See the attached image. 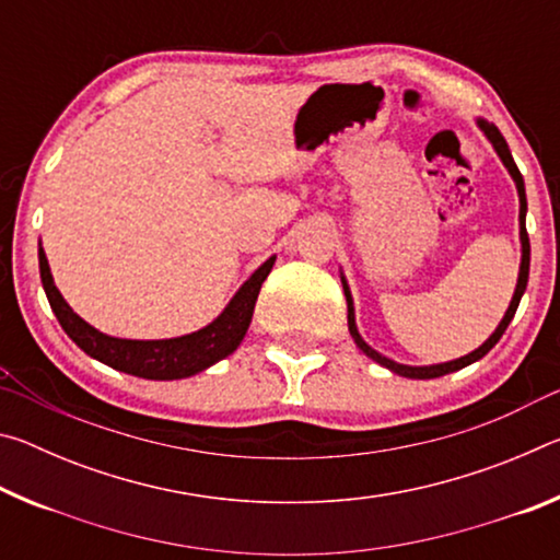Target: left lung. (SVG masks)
Returning a JSON list of instances; mask_svg holds the SVG:
<instances>
[{"label":"left lung","instance_id":"obj_1","mask_svg":"<svg viewBox=\"0 0 560 560\" xmlns=\"http://www.w3.org/2000/svg\"><path fill=\"white\" fill-rule=\"evenodd\" d=\"M477 126L481 128V132H485L487 140L491 145H494L497 155L501 158V163H504V167L509 170L511 179L516 183V192H518V240H521V267H518V279H516V289H514V296H511V303L506 308L504 318H501V324L497 326L494 334H491L485 343H481L477 350H471V353L462 355L457 360H450V363H438V365H402V363H395V360L385 358L377 353L375 348H371L363 340V336L358 334V326H355V308H353V296H350V289H348V281L343 273H340V283H343V293H346V301H348V330L350 336H353L355 346L363 350V353L368 358H373L375 363H381L383 368H387V371L395 373V375H402V377H415V381H430V377H440V375H447V373H454V371H462V368H467L471 363H477L479 358H485L491 348H494L499 343V338L504 336L506 326L511 324V318H514L516 308H518V301L521 296H524L526 291V283H528V264H530V244H528V234H526V187H524V177H521L518 167L514 163V158H511V150L506 145L504 136H501L499 128L494 126V122H489L485 118H477Z\"/></svg>","mask_w":560,"mask_h":560}]
</instances>
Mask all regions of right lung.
Returning a JSON list of instances; mask_svg holds the SVG:
<instances>
[{"instance_id":"obj_1","label":"right lung","mask_w":560,"mask_h":560,"mask_svg":"<svg viewBox=\"0 0 560 560\" xmlns=\"http://www.w3.org/2000/svg\"><path fill=\"white\" fill-rule=\"evenodd\" d=\"M277 257H269L261 267L246 279L232 301L212 324L195 330V334L163 338V340H132V338H113L101 334L98 328L86 324L73 308L63 301L61 291L56 289L49 259L39 244V271L46 299L51 303V311L59 318L75 346L83 353L101 360L108 368H116L120 373L145 377V381H183V377L197 375L207 368L220 363L222 358L232 355L246 336V328L252 324L254 303H257L259 289L264 279L269 277Z\"/></svg>"}]
</instances>
